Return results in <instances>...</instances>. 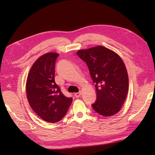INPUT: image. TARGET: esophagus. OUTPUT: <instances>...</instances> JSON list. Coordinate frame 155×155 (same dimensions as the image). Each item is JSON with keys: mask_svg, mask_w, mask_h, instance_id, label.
<instances>
[{"mask_svg": "<svg viewBox=\"0 0 155 155\" xmlns=\"http://www.w3.org/2000/svg\"><path fill=\"white\" fill-rule=\"evenodd\" d=\"M81 92H78V93H74V96H75V97H76V98H78V97H81Z\"/></svg>", "mask_w": 155, "mask_h": 155, "instance_id": "esophagus-1", "label": "esophagus"}]
</instances>
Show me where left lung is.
I'll return each instance as SVG.
<instances>
[{
    "instance_id": "1",
    "label": "left lung",
    "mask_w": 155,
    "mask_h": 155,
    "mask_svg": "<svg viewBox=\"0 0 155 155\" xmlns=\"http://www.w3.org/2000/svg\"><path fill=\"white\" fill-rule=\"evenodd\" d=\"M86 62L95 84L97 101L92 104L98 114L110 117L123 106L128 90L127 68L117 53L103 46L77 52Z\"/></svg>"
}]
</instances>
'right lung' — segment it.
Segmentation results:
<instances>
[{"label":"right lung","instance_id":"add662e5","mask_svg":"<svg viewBox=\"0 0 155 155\" xmlns=\"http://www.w3.org/2000/svg\"><path fill=\"white\" fill-rule=\"evenodd\" d=\"M58 55L48 52L39 57L32 66L26 85L30 106L48 123L60 121L72 101V97L64 96L55 83V62Z\"/></svg>","mask_w":155,"mask_h":155}]
</instances>
